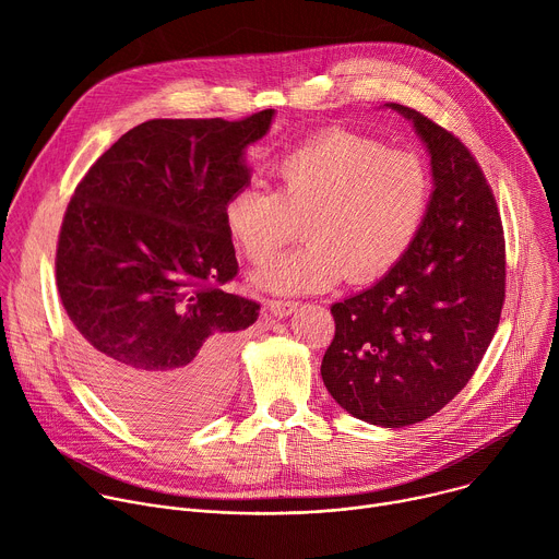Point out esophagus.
I'll list each match as a JSON object with an SVG mask.
<instances>
[{
	"mask_svg": "<svg viewBox=\"0 0 559 559\" xmlns=\"http://www.w3.org/2000/svg\"><path fill=\"white\" fill-rule=\"evenodd\" d=\"M267 307L276 318H287L298 309V302H294V300H270Z\"/></svg>",
	"mask_w": 559,
	"mask_h": 559,
	"instance_id": "obj_1",
	"label": "esophagus"
}]
</instances>
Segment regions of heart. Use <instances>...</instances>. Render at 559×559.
I'll list each match as a JSON object with an SVG mask.
<instances>
[{"label": "heart", "mask_w": 559, "mask_h": 559, "mask_svg": "<svg viewBox=\"0 0 559 559\" xmlns=\"http://www.w3.org/2000/svg\"><path fill=\"white\" fill-rule=\"evenodd\" d=\"M270 177L274 190H234L223 223L236 250L263 265L302 221L307 243L257 274L261 287L283 294L323 292L343 276L378 281L412 250L431 203V173L416 152L345 130L285 152Z\"/></svg>", "instance_id": "heart-1"}]
</instances>
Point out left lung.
Segmentation results:
<instances>
[{"label":"left lung","mask_w":559,"mask_h":559,"mask_svg":"<svg viewBox=\"0 0 559 559\" xmlns=\"http://www.w3.org/2000/svg\"><path fill=\"white\" fill-rule=\"evenodd\" d=\"M386 106L429 150V214L401 263L332 305L321 376L347 414L397 429L438 414L480 365L500 323L507 254L493 190L466 145L414 108Z\"/></svg>","instance_id":"8db88e82"}]
</instances>
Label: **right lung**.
Listing matches in <instances>:
<instances>
[{
    "label": "right lung",
    "instance_id": "1",
    "mask_svg": "<svg viewBox=\"0 0 559 559\" xmlns=\"http://www.w3.org/2000/svg\"><path fill=\"white\" fill-rule=\"evenodd\" d=\"M272 117L145 121L68 203L55 270L74 358L145 431H183L227 401L236 338L261 305L221 289L238 272L223 203L250 183L246 147Z\"/></svg>",
    "mask_w": 559,
    "mask_h": 559
}]
</instances>
